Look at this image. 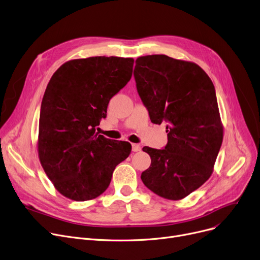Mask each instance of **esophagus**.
Returning <instances> with one entry per match:
<instances>
[{"label":"esophagus","mask_w":260,"mask_h":260,"mask_svg":"<svg viewBox=\"0 0 260 260\" xmlns=\"http://www.w3.org/2000/svg\"><path fill=\"white\" fill-rule=\"evenodd\" d=\"M142 148H141V146L139 145V144H132V151L133 152H137V151H140Z\"/></svg>","instance_id":"esophagus-1"}]
</instances>
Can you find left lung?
Masks as SVG:
<instances>
[{
	"label": "left lung",
	"mask_w": 260,
	"mask_h": 260,
	"mask_svg": "<svg viewBox=\"0 0 260 260\" xmlns=\"http://www.w3.org/2000/svg\"><path fill=\"white\" fill-rule=\"evenodd\" d=\"M134 79L151 121L168 132L165 149L143 148L151 165L141 178L155 194L181 200L209 179L221 147L214 85L195 63L165 54L137 58Z\"/></svg>",
	"instance_id": "8db88e82"
}]
</instances>
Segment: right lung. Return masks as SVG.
Segmentation results:
<instances>
[{
  "label": "right lung",
  "mask_w": 260,
  "mask_h": 260,
  "mask_svg": "<svg viewBox=\"0 0 260 260\" xmlns=\"http://www.w3.org/2000/svg\"><path fill=\"white\" fill-rule=\"evenodd\" d=\"M134 59L92 56L72 59L52 75L43 96L39 157L55 189L76 202L109 187L115 167L131 152L128 142L96 133L109 101L132 76Z\"/></svg>",
  "instance_id": "obj_1"
}]
</instances>
